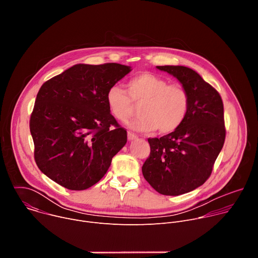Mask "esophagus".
<instances>
[{
  "label": "esophagus",
  "instance_id": "34e87169",
  "mask_svg": "<svg viewBox=\"0 0 258 258\" xmlns=\"http://www.w3.org/2000/svg\"><path fill=\"white\" fill-rule=\"evenodd\" d=\"M127 139H128V141H135V140H138V136L128 132L127 133Z\"/></svg>",
  "mask_w": 258,
  "mask_h": 258
}]
</instances>
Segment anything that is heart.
Listing matches in <instances>:
<instances>
[{"label":"heart","instance_id":"1","mask_svg":"<svg viewBox=\"0 0 258 258\" xmlns=\"http://www.w3.org/2000/svg\"><path fill=\"white\" fill-rule=\"evenodd\" d=\"M127 92L119 86L110 87L106 93V104L110 114L125 122L134 112V105L142 104L140 117L128 122L137 132L160 134L175 131L186 118L189 110V95L179 85L169 83L152 73H142L126 84Z\"/></svg>","mask_w":258,"mask_h":258}]
</instances>
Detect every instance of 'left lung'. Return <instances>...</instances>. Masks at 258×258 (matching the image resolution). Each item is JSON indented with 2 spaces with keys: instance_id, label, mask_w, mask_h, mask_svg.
<instances>
[{
  "instance_id": "left-lung-1",
  "label": "left lung",
  "mask_w": 258,
  "mask_h": 258,
  "mask_svg": "<svg viewBox=\"0 0 258 258\" xmlns=\"http://www.w3.org/2000/svg\"><path fill=\"white\" fill-rule=\"evenodd\" d=\"M156 68L180 83L190 104L186 118L175 131L148 139L151 152L142 172L158 193L178 196L197 189L211 174L226 138L224 104L195 70L179 65Z\"/></svg>"
}]
</instances>
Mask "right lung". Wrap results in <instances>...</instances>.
I'll return each mask as SVG.
<instances>
[{"label": "right lung", "mask_w": 258, "mask_h": 258, "mask_svg": "<svg viewBox=\"0 0 258 258\" xmlns=\"http://www.w3.org/2000/svg\"><path fill=\"white\" fill-rule=\"evenodd\" d=\"M131 71L118 63L77 64L41 87L29 128L36 165L49 178L82 191L105 175L127 140L106 93Z\"/></svg>", "instance_id": "1"}]
</instances>
